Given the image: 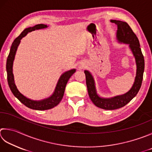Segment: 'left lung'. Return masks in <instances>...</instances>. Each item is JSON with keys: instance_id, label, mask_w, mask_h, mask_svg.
I'll return each instance as SVG.
<instances>
[{"instance_id": "obj_1", "label": "left lung", "mask_w": 152, "mask_h": 152, "mask_svg": "<svg viewBox=\"0 0 152 152\" xmlns=\"http://www.w3.org/2000/svg\"><path fill=\"white\" fill-rule=\"evenodd\" d=\"M110 22L115 23L117 26L116 37L118 42L129 45V48L135 58L136 72L134 82L129 91L119 96L107 98L101 97L97 94L94 76L89 70H84L86 86L91 102L97 107L105 110L119 109L129 103L136 96L140 90L143 80L144 71V58L140 49L139 40L129 25L126 22L120 20H111Z\"/></svg>"}]
</instances>
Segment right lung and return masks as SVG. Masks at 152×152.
I'll return each instance as SVG.
<instances>
[{
	"mask_svg": "<svg viewBox=\"0 0 152 152\" xmlns=\"http://www.w3.org/2000/svg\"><path fill=\"white\" fill-rule=\"evenodd\" d=\"M48 26L45 24H37L33 27H29L26 28L18 37L16 38L13 41L11 45L10 53L8 56L7 61V80L8 84L10 88L12 93L16 97L20 102L23 103V105L28 107V108L31 109L39 110V111H43V110H47L55 107L58 104L61 102L62 97L64 96L65 87H66L68 80L72 76V74L76 72L75 68L66 71L61 74L59 78L57 83H56L55 90L52 95L47 98L41 100H34L29 99L27 97L20 93V91L18 90L16 85L15 84L14 76L13 74V63L16 55V50L18 49L19 45L20 43L21 39L24 37L29 32L32 31L37 30V29L47 28Z\"/></svg>",
	"mask_w": 152,
	"mask_h": 152,
	"instance_id": "1",
	"label": "right lung"
}]
</instances>
